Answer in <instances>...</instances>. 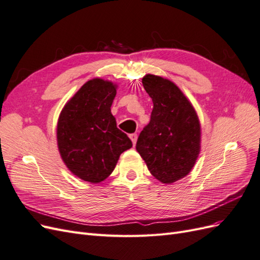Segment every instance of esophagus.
Wrapping results in <instances>:
<instances>
[{
    "label": "esophagus",
    "mask_w": 260,
    "mask_h": 260,
    "mask_svg": "<svg viewBox=\"0 0 260 260\" xmlns=\"http://www.w3.org/2000/svg\"><path fill=\"white\" fill-rule=\"evenodd\" d=\"M129 138L131 139L133 145H136V143H137V140H138V135H137V133H132V135H130V136H129Z\"/></svg>",
    "instance_id": "34e87169"
}]
</instances>
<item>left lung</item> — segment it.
<instances>
[{
	"label": "left lung",
	"instance_id": "left-lung-1",
	"mask_svg": "<svg viewBox=\"0 0 260 260\" xmlns=\"http://www.w3.org/2000/svg\"><path fill=\"white\" fill-rule=\"evenodd\" d=\"M153 101L151 120L141 131L137 151L149 172L165 184L184 178L201 151V123L191 102L178 86L162 77H143Z\"/></svg>",
	"mask_w": 260,
	"mask_h": 260
}]
</instances>
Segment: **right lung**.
Here are the masks:
<instances>
[{
    "label": "right lung",
    "mask_w": 260,
    "mask_h": 260,
    "mask_svg": "<svg viewBox=\"0 0 260 260\" xmlns=\"http://www.w3.org/2000/svg\"><path fill=\"white\" fill-rule=\"evenodd\" d=\"M117 85L94 78L85 82L61 109L57 145L62 161L75 176L91 183L104 181L115 169L131 140L117 128L111 107Z\"/></svg>",
    "instance_id": "add662e5"
}]
</instances>
